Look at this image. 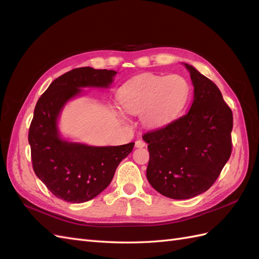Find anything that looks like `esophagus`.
I'll return each mask as SVG.
<instances>
[{"label": "esophagus", "instance_id": "esophagus-1", "mask_svg": "<svg viewBox=\"0 0 259 259\" xmlns=\"http://www.w3.org/2000/svg\"><path fill=\"white\" fill-rule=\"evenodd\" d=\"M135 146H136L137 148H144V147L146 146V143L144 142L143 139H138V140H136Z\"/></svg>", "mask_w": 259, "mask_h": 259}]
</instances>
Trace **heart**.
Instances as JSON below:
<instances>
[{
    "label": "heart",
    "mask_w": 259,
    "mask_h": 259,
    "mask_svg": "<svg viewBox=\"0 0 259 259\" xmlns=\"http://www.w3.org/2000/svg\"><path fill=\"white\" fill-rule=\"evenodd\" d=\"M190 97V85L184 76L143 74L125 83L119 93L122 107L128 113L140 114L148 127L168 124L184 110ZM124 120L126 116L119 111Z\"/></svg>",
    "instance_id": "obj_1"
}]
</instances>
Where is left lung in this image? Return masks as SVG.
Instances as JSON below:
<instances>
[{
  "mask_svg": "<svg viewBox=\"0 0 259 259\" xmlns=\"http://www.w3.org/2000/svg\"><path fill=\"white\" fill-rule=\"evenodd\" d=\"M194 88L190 110L146 133L148 182L167 198L185 200L205 192L216 182L232 151L233 116L216 84L185 64Z\"/></svg>",
  "mask_w": 259,
  "mask_h": 259,
  "instance_id": "1",
  "label": "left lung"
}]
</instances>
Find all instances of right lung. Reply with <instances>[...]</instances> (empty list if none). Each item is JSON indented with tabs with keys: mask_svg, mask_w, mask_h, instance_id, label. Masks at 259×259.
Listing matches in <instances>:
<instances>
[{
	"mask_svg": "<svg viewBox=\"0 0 259 259\" xmlns=\"http://www.w3.org/2000/svg\"><path fill=\"white\" fill-rule=\"evenodd\" d=\"M113 70L76 68L54 80L38 98L28 140L35 175L58 199L70 203L90 201L111 183L120 162L135 143L93 147L60 138L57 120L67 101L81 88H109Z\"/></svg>",
	"mask_w": 259,
	"mask_h": 259,
	"instance_id": "obj_1",
	"label": "right lung"
}]
</instances>
